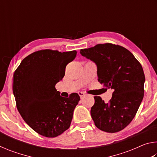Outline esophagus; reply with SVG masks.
Segmentation results:
<instances>
[{
	"mask_svg": "<svg viewBox=\"0 0 157 157\" xmlns=\"http://www.w3.org/2000/svg\"><path fill=\"white\" fill-rule=\"evenodd\" d=\"M78 94H79V96H80V98H82V97L84 96V95H85V93H84V92H82V91H79V92H78Z\"/></svg>",
	"mask_w": 157,
	"mask_h": 157,
	"instance_id": "1",
	"label": "esophagus"
}]
</instances>
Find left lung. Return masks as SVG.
Here are the masks:
<instances>
[{
    "instance_id": "1",
    "label": "left lung",
    "mask_w": 157,
    "mask_h": 157,
    "mask_svg": "<svg viewBox=\"0 0 157 157\" xmlns=\"http://www.w3.org/2000/svg\"><path fill=\"white\" fill-rule=\"evenodd\" d=\"M80 53L97 65L98 82L113 90L107 103L94 97L91 115L95 125L109 133L121 131L136 116L144 95L141 64L125 48L110 43L81 49Z\"/></svg>"
}]
</instances>
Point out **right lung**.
<instances>
[{
    "label": "right lung",
    "instance_id": "obj_1",
    "mask_svg": "<svg viewBox=\"0 0 157 157\" xmlns=\"http://www.w3.org/2000/svg\"><path fill=\"white\" fill-rule=\"evenodd\" d=\"M76 55V50H38L24 58L14 73L12 89L18 112L42 136L56 137L70 127L80 98L77 93L61 96L55 84Z\"/></svg>",
    "mask_w": 157,
    "mask_h": 157
}]
</instances>
